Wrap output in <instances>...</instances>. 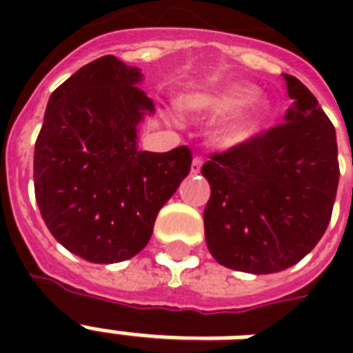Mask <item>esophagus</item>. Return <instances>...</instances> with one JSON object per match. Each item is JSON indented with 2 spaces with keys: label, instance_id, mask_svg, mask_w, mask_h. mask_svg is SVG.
Masks as SVG:
<instances>
[{
  "label": "esophagus",
  "instance_id": "obj_1",
  "mask_svg": "<svg viewBox=\"0 0 353 353\" xmlns=\"http://www.w3.org/2000/svg\"><path fill=\"white\" fill-rule=\"evenodd\" d=\"M201 165H203V159L199 157V155H196L192 159V168H190V172L192 174H199V170H201Z\"/></svg>",
  "mask_w": 353,
  "mask_h": 353
}]
</instances>
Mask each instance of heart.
Returning a JSON list of instances; mask_svg holds the SVG:
<instances>
[{"mask_svg":"<svg viewBox=\"0 0 353 353\" xmlns=\"http://www.w3.org/2000/svg\"><path fill=\"white\" fill-rule=\"evenodd\" d=\"M251 90L243 85H227L207 93H192L181 99V108L190 113H223L238 106L249 97ZM265 115L262 101H249L241 104L218 122L212 132V143L220 148H234L252 137Z\"/></svg>","mask_w":353,"mask_h":353,"instance_id":"1","label":"heart"}]
</instances>
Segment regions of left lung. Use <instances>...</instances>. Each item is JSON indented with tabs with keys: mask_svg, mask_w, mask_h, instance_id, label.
Wrapping results in <instances>:
<instances>
[{
	"mask_svg": "<svg viewBox=\"0 0 353 353\" xmlns=\"http://www.w3.org/2000/svg\"><path fill=\"white\" fill-rule=\"evenodd\" d=\"M293 101L285 122L212 154L205 240L216 262L268 274L301 262L323 238L339 185L337 137L301 80L284 74Z\"/></svg>",
	"mask_w": 353,
	"mask_h": 353,
	"instance_id": "8db88e82",
	"label": "left lung"
}]
</instances>
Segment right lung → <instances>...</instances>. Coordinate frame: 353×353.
Segmentation results:
<instances>
[{
    "label": "right lung",
    "instance_id": "right-lung-1",
    "mask_svg": "<svg viewBox=\"0 0 353 353\" xmlns=\"http://www.w3.org/2000/svg\"><path fill=\"white\" fill-rule=\"evenodd\" d=\"M143 74L108 54L52 91L34 146V194L51 234L93 263L143 251L161 207L188 176V146L137 150V124L154 113Z\"/></svg>",
    "mask_w": 353,
    "mask_h": 353
}]
</instances>
